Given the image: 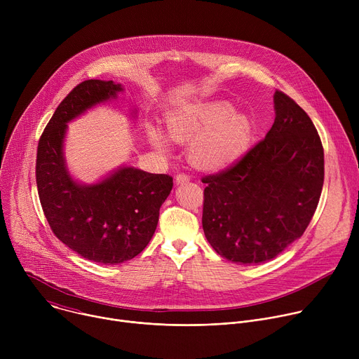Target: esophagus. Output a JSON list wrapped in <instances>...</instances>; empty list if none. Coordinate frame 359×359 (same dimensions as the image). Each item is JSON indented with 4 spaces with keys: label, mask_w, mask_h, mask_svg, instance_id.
Here are the masks:
<instances>
[{
    "label": "esophagus",
    "mask_w": 359,
    "mask_h": 359,
    "mask_svg": "<svg viewBox=\"0 0 359 359\" xmlns=\"http://www.w3.org/2000/svg\"><path fill=\"white\" fill-rule=\"evenodd\" d=\"M190 180V176L187 173H179L176 176V183L177 184H183V183H187Z\"/></svg>",
    "instance_id": "esophagus-1"
}]
</instances>
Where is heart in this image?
<instances>
[{"label": "heart", "instance_id": "obj_1", "mask_svg": "<svg viewBox=\"0 0 359 359\" xmlns=\"http://www.w3.org/2000/svg\"><path fill=\"white\" fill-rule=\"evenodd\" d=\"M231 113L233 109L224 104L187 108L168 116V129L176 140L194 139L190 159L197 168L220 170L243 155L251 139L248 118ZM147 136L156 147H168V137L158 126L149 125Z\"/></svg>", "mask_w": 359, "mask_h": 359}]
</instances>
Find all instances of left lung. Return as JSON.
<instances>
[{
    "label": "left lung",
    "mask_w": 359,
    "mask_h": 359,
    "mask_svg": "<svg viewBox=\"0 0 359 359\" xmlns=\"http://www.w3.org/2000/svg\"><path fill=\"white\" fill-rule=\"evenodd\" d=\"M259 143L224 170L204 176L203 230L222 257L260 264L309 227L324 184V147L305 111L281 90Z\"/></svg>",
    "instance_id": "1"
}]
</instances>
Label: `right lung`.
I'll return each instance as SVG.
<instances>
[{
    "label": "right lung",
    "mask_w": 359,
    "mask_h": 359,
    "mask_svg": "<svg viewBox=\"0 0 359 359\" xmlns=\"http://www.w3.org/2000/svg\"><path fill=\"white\" fill-rule=\"evenodd\" d=\"M121 89L112 81L78 83L49 119L36 149V189L50 230L72 251L100 264H121L143 251L173 187L169 175L133 168L92 186H81L68 175L62 155L67 122Z\"/></svg>",
    "instance_id": "obj_1"
}]
</instances>
